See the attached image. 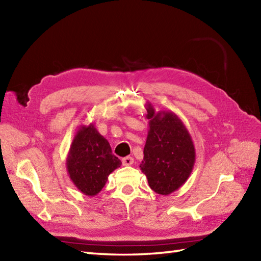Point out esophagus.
I'll return each mask as SVG.
<instances>
[{"mask_svg": "<svg viewBox=\"0 0 261 261\" xmlns=\"http://www.w3.org/2000/svg\"><path fill=\"white\" fill-rule=\"evenodd\" d=\"M134 163H135V159L130 156L122 159V164H123L124 166H131Z\"/></svg>", "mask_w": 261, "mask_h": 261, "instance_id": "obj_1", "label": "esophagus"}]
</instances>
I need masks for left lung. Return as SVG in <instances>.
I'll list each match as a JSON object with an SVG mask.
<instances>
[{
    "instance_id": "1",
    "label": "left lung",
    "mask_w": 261,
    "mask_h": 261,
    "mask_svg": "<svg viewBox=\"0 0 261 261\" xmlns=\"http://www.w3.org/2000/svg\"><path fill=\"white\" fill-rule=\"evenodd\" d=\"M148 136L140 169L160 195H169L185 184L195 164V147L182 121L171 111L146 103Z\"/></svg>"
}]
</instances>
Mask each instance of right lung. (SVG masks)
<instances>
[{
	"mask_svg": "<svg viewBox=\"0 0 261 261\" xmlns=\"http://www.w3.org/2000/svg\"><path fill=\"white\" fill-rule=\"evenodd\" d=\"M121 164L94 123L79 127L66 158L68 176L77 190L87 196L97 195L107 184L109 175Z\"/></svg>",
	"mask_w": 261,
	"mask_h": 261,
	"instance_id": "add662e5",
	"label": "right lung"
}]
</instances>
